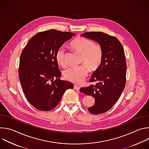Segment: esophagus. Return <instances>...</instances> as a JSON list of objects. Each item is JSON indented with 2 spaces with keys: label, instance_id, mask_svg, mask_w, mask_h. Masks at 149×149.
Wrapping results in <instances>:
<instances>
[{
  "label": "esophagus",
  "instance_id": "1",
  "mask_svg": "<svg viewBox=\"0 0 149 149\" xmlns=\"http://www.w3.org/2000/svg\"><path fill=\"white\" fill-rule=\"evenodd\" d=\"M74 89L76 90H79V89H80V87H79L78 86H77V85H74Z\"/></svg>",
  "mask_w": 149,
  "mask_h": 149
}]
</instances>
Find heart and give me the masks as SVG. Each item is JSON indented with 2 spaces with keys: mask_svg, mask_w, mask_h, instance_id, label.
I'll list each match as a JSON object with an SVG mask.
<instances>
[{
  "mask_svg": "<svg viewBox=\"0 0 149 149\" xmlns=\"http://www.w3.org/2000/svg\"><path fill=\"white\" fill-rule=\"evenodd\" d=\"M70 46L81 54L80 63L84 64L66 69L63 71V77L71 82L80 84L87 76L88 69L91 72H95L101 67L103 58L102 49L92 40L81 36L74 39L70 42ZM65 54V49L63 47H59L55 53L56 61L62 67L66 65Z\"/></svg>",
  "mask_w": 149,
  "mask_h": 149,
  "instance_id": "b5f03b06",
  "label": "heart"
}]
</instances>
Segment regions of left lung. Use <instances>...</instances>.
Here are the masks:
<instances>
[{
  "instance_id": "8db88e82",
  "label": "left lung",
  "mask_w": 149,
  "mask_h": 149,
  "mask_svg": "<svg viewBox=\"0 0 149 149\" xmlns=\"http://www.w3.org/2000/svg\"><path fill=\"white\" fill-rule=\"evenodd\" d=\"M81 36L98 42L102 49L103 58L101 67L90 80L95 84L79 91L95 98L94 105L88 109L91 113H104L117 101L125 86L127 65L124 49L117 38L104 32H85Z\"/></svg>"
}]
</instances>
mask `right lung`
I'll list each match as a JSON object with an SVG mask.
<instances>
[{"mask_svg":"<svg viewBox=\"0 0 149 149\" xmlns=\"http://www.w3.org/2000/svg\"><path fill=\"white\" fill-rule=\"evenodd\" d=\"M75 34L51 29L34 35L20 55L19 76L26 98L37 110L50 111L74 85L59 79L56 50ZM55 80H54V79Z\"/></svg>","mask_w":149,"mask_h":149,"instance_id":"add662e5","label":"right lung"}]
</instances>
